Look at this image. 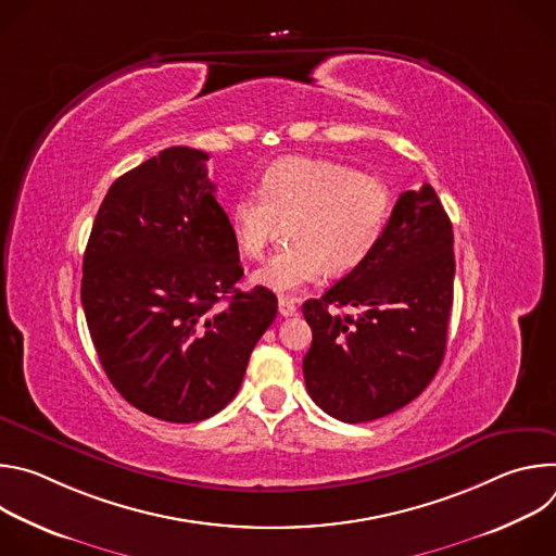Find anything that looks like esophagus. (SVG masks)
I'll return each instance as SVG.
<instances>
[{"mask_svg":"<svg viewBox=\"0 0 556 556\" xmlns=\"http://www.w3.org/2000/svg\"><path fill=\"white\" fill-rule=\"evenodd\" d=\"M279 314L281 316H294L296 314V305L290 299H279Z\"/></svg>","mask_w":556,"mask_h":556,"instance_id":"1","label":"esophagus"}]
</instances>
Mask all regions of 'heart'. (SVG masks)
Instances as JSON below:
<instances>
[{
  "label": "heart",
  "instance_id": "1",
  "mask_svg": "<svg viewBox=\"0 0 556 556\" xmlns=\"http://www.w3.org/2000/svg\"><path fill=\"white\" fill-rule=\"evenodd\" d=\"M393 211V193L376 176L324 161L288 155L273 163L260 191H244L228 211L232 240L260 260L281 224H290V249L273 255L253 281L281 296L321 283L330 273L348 275L378 249Z\"/></svg>",
  "mask_w": 556,
  "mask_h": 556
}]
</instances>
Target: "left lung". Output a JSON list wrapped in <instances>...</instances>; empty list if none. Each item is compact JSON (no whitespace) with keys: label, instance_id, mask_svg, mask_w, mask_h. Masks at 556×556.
<instances>
[{"label":"left lung","instance_id":"1","mask_svg":"<svg viewBox=\"0 0 556 556\" xmlns=\"http://www.w3.org/2000/svg\"><path fill=\"white\" fill-rule=\"evenodd\" d=\"M453 277V228L438 193L431 185L401 193L371 257L303 303L309 399L350 425L418 399L444 358ZM341 306L359 314L341 315Z\"/></svg>","mask_w":556,"mask_h":556}]
</instances>
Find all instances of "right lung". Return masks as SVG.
<instances>
[{
	"instance_id": "add662e5",
	"label": "right lung",
	"mask_w": 556,
	"mask_h": 556,
	"mask_svg": "<svg viewBox=\"0 0 556 556\" xmlns=\"http://www.w3.org/2000/svg\"><path fill=\"white\" fill-rule=\"evenodd\" d=\"M208 153L169 147L108 191L84 255L81 303L123 399L165 422H200L240 391L277 296L242 279Z\"/></svg>"
}]
</instances>
